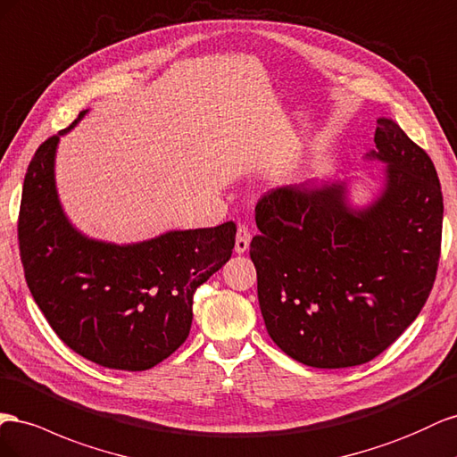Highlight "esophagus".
I'll use <instances>...</instances> for the list:
<instances>
[{"label": "esophagus", "instance_id": "1", "mask_svg": "<svg viewBox=\"0 0 457 457\" xmlns=\"http://www.w3.org/2000/svg\"><path fill=\"white\" fill-rule=\"evenodd\" d=\"M251 239H253V236H251V229L246 228V226H239V229H237V237H236V253H237V254H243V253L249 251Z\"/></svg>", "mask_w": 457, "mask_h": 457}]
</instances>
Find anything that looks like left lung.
Listing matches in <instances>:
<instances>
[{
	"label": "left lung",
	"instance_id": "obj_1",
	"mask_svg": "<svg viewBox=\"0 0 457 457\" xmlns=\"http://www.w3.org/2000/svg\"><path fill=\"white\" fill-rule=\"evenodd\" d=\"M375 147L385 184L366 208L348 204L345 181L283 186L256 204L260 310L271 341L304 366L379 356L433 289L445 214L435 164L390 119H377Z\"/></svg>",
	"mask_w": 457,
	"mask_h": 457
}]
</instances>
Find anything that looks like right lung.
I'll list each match as a JSON object with an SVG mask.
<instances>
[{
	"label": "right lung",
	"mask_w": 457,
	"mask_h": 457,
	"mask_svg": "<svg viewBox=\"0 0 457 457\" xmlns=\"http://www.w3.org/2000/svg\"><path fill=\"white\" fill-rule=\"evenodd\" d=\"M46 139L24 176L19 249L36 304L76 354L103 368L145 371L176 352L191 329L193 295L224 266L236 224L168 231L134 245L82 236L55 187L59 137Z\"/></svg>",
	"instance_id": "obj_1"
}]
</instances>
